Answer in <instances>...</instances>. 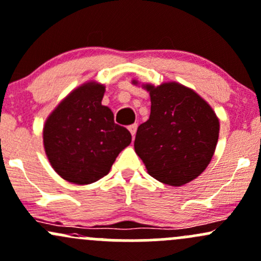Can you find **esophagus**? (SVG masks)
<instances>
[{"label":"esophagus","instance_id":"34e87169","mask_svg":"<svg viewBox=\"0 0 261 261\" xmlns=\"http://www.w3.org/2000/svg\"><path fill=\"white\" fill-rule=\"evenodd\" d=\"M128 130H130L131 135H133V139H135L136 130H137V124H134V125H130V126H128Z\"/></svg>","mask_w":261,"mask_h":261}]
</instances>
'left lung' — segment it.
<instances>
[{
  "label": "left lung",
  "instance_id": "1",
  "mask_svg": "<svg viewBox=\"0 0 261 261\" xmlns=\"http://www.w3.org/2000/svg\"><path fill=\"white\" fill-rule=\"evenodd\" d=\"M141 87L150 93L151 114L137 128L135 152L157 181L173 187L193 181L216 151L218 116L193 89L177 82Z\"/></svg>",
  "mask_w": 261,
  "mask_h": 261
}]
</instances>
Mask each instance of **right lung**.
Here are the masks:
<instances>
[{
	"label": "right lung",
	"instance_id": "1",
	"mask_svg": "<svg viewBox=\"0 0 261 261\" xmlns=\"http://www.w3.org/2000/svg\"><path fill=\"white\" fill-rule=\"evenodd\" d=\"M105 85L87 82L71 90L43 126L50 166L65 181L90 185L110 172L119 153L131 144L127 128L114 122L101 104Z\"/></svg>",
	"mask_w": 261,
	"mask_h": 261
}]
</instances>
